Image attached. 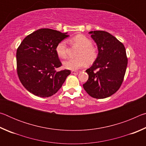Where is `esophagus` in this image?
I'll return each instance as SVG.
<instances>
[{"label":"esophagus","instance_id":"esophagus-1","mask_svg":"<svg viewBox=\"0 0 146 146\" xmlns=\"http://www.w3.org/2000/svg\"><path fill=\"white\" fill-rule=\"evenodd\" d=\"M78 73H80V71H71L72 74H78Z\"/></svg>","mask_w":146,"mask_h":146}]
</instances>
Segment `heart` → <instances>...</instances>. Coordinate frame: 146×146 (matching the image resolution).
I'll return each mask as SVG.
<instances>
[{"instance_id": "obj_1", "label": "heart", "mask_w": 146, "mask_h": 146, "mask_svg": "<svg viewBox=\"0 0 146 146\" xmlns=\"http://www.w3.org/2000/svg\"><path fill=\"white\" fill-rule=\"evenodd\" d=\"M73 44L80 47L77 55V58H69L63 62V67L66 70L76 71L82 68L88 63H91L97 56L96 49L92 46V42L90 38L83 35H77L71 39ZM67 42L66 40H62L58 42L55 48L56 55L60 58H65L67 56Z\"/></svg>"}]
</instances>
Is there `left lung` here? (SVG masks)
Wrapping results in <instances>:
<instances>
[{"instance_id": "left-lung-1", "label": "left lung", "mask_w": 146, "mask_h": 146, "mask_svg": "<svg viewBox=\"0 0 146 146\" xmlns=\"http://www.w3.org/2000/svg\"><path fill=\"white\" fill-rule=\"evenodd\" d=\"M98 48L93 65L86 71L89 78L83 84L91 97L101 99L117 92L123 82L127 65L124 46L108 32L90 31Z\"/></svg>"}]
</instances>
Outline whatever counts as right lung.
I'll return each instance as SVG.
<instances>
[{
  "label": "right lung",
  "mask_w": 146,
  "mask_h": 146,
  "mask_svg": "<svg viewBox=\"0 0 146 146\" xmlns=\"http://www.w3.org/2000/svg\"><path fill=\"white\" fill-rule=\"evenodd\" d=\"M67 33L51 29H38L27 36L17 49L19 80L34 95L43 98L53 95L71 73L68 70H55L62 66L55 48L69 36Z\"/></svg>",
  "instance_id": "obj_1"
}]
</instances>
